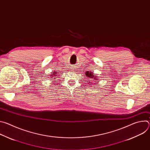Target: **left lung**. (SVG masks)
<instances>
[{"label": "left lung", "mask_w": 150, "mask_h": 150, "mask_svg": "<svg viewBox=\"0 0 150 150\" xmlns=\"http://www.w3.org/2000/svg\"><path fill=\"white\" fill-rule=\"evenodd\" d=\"M85 75H86V76H87V77H88V78H90V79H95V80H97V76H94V74H93L92 72H91V71H87V72H85ZM88 82H89V81H88ZM95 84H97V83L96 82L95 83Z\"/></svg>", "instance_id": "left-lung-1"}]
</instances>
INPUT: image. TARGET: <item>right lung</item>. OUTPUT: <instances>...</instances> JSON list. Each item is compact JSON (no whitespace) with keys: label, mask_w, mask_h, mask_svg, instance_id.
Masks as SVG:
<instances>
[{"label":"right lung","mask_w":150,"mask_h":150,"mask_svg":"<svg viewBox=\"0 0 150 150\" xmlns=\"http://www.w3.org/2000/svg\"><path fill=\"white\" fill-rule=\"evenodd\" d=\"M56 74H57V72H54L53 73H52V74L50 76H52L51 77H53L52 78H54L53 76H56V75H57Z\"/></svg>","instance_id":"add662e5"}]
</instances>
